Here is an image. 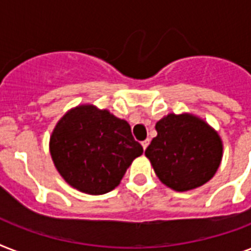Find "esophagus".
<instances>
[{
    "mask_svg": "<svg viewBox=\"0 0 251 251\" xmlns=\"http://www.w3.org/2000/svg\"><path fill=\"white\" fill-rule=\"evenodd\" d=\"M149 145H150V141H149V139H146V141L142 142V147H143V150H145V151H146V149L149 147Z\"/></svg>",
    "mask_w": 251,
    "mask_h": 251,
    "instance_id": "1",
    "label": "esophagus"
}]
</instances>
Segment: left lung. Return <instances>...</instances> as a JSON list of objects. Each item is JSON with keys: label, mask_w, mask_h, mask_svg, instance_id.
Instances as JSON below:
<instances>
[{"label": "left lung", "mask_w": 251, "mask_h": 251, "mask_svg": "<svg viewBox=\"0 0 251 251\" xmlns=\"http://www.w3.org/2000/svg\"><path fill=\"white\" fill-rule=\"evenodd\" d=\"M155 129L157 137L145 153L161 182L176 191H186L214 177L223 146L206 122L190 114H168Z\"/></svg>", "instance_id": "obj_1"}]
</instances>
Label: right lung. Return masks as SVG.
<instances>
[{"mask_svg": "<svg viewBox=\"0 0 251 251\" xmlns=\"http://www.w3.org/2000/svg\"><path fill=\"white\" fill-rule=\"evenodd\" d=\"M142 153L125 120L92 105L76 106L65 114L50 137L57 171L69 185L87 194L113 190Z\"/></svg>", "mask_w": 251, "mask_h": 251, "instance_id": "add662e5", "label": "right lung"}]
</instances>
